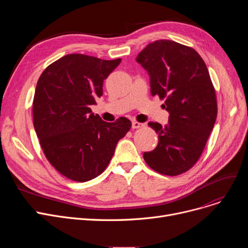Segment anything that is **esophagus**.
I'll return each instance as SVG.
<instances>
[{"label":"esophagus","instance_id":"1","mask_svg":"<svg viewBox=\"0 0 248 248\" xmlns=\"http://www.w3.org/2000/svg\"><path fill=\"white\" fill-rule=\"evenodd\" d=\"M142 126H145L144 124H140V123H138V122H133L132 123V127L133 128H140Z\"/></svg>","mask_w":248,"mask_h":248}]
</instances>
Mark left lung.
Segmentation results:
<instances>
[{"mask_svg":"<svg viewBox=\"0 0 248 248\" xmlns=\"http://www.w3.org/2000/svg\"><path fill=\"white\" fill-rule=\"evenodd\" d=\"M137 62L150 75L151 93L165 99L168 124L150 122L158 146L145 152L154 171L167 176L185 173L198 161L217 117L215 89L207 66L193 48L157 40L140 51Z\"/></svg>","mask_w":248,"mask_h":248,"instance_id":"obj_1","label":"left lung"}]
</instances>
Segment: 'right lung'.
Wrapping results in <instances>:
<instances>
[{
  "instance_id": "add662e5",
  "label": "right lung",
  "mask_w": 248,
  "mask_h": 248,
  "mask_svg": "<svg viewBox=\"0 0 248 248\" xmlns=\"http://www.w3.org/2000/svg\"><path fill=\"white\" fill-rule=\"evenodd\" d=\"M121 61L68 54L39 77L33 100L35 132L49 163L72 181L99 176L132 126L126 117L103 122L90 108L102 95L103 80Z\"/></svg>"
}]
</instances>
